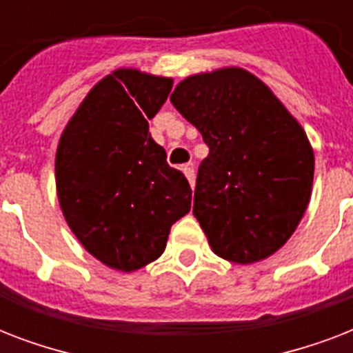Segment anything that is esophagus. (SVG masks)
I'll return each mask as SVG.
<instances>
[{
    "label": "esophagus",
    "instance_id": "1",
    "mask_svg": "<svg viewBox=\"0 0 353 353\" xmlns=\"http://www.w3.org/2000/svg\"><path fill=\"white\" fill-rule=\"evenodd\" d=\"M183 174L187 176L188 183H190V187L194 188V185H196V172H194V166L192 165L183 166Z\"/></svg>",
    "mask_w": 353,
    "mask_h": 353
}]
</instances>
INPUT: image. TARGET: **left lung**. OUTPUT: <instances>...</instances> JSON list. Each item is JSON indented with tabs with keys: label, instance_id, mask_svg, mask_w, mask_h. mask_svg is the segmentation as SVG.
Instances as JSON below:
<instances>
[{
	"label": "left lung",
	"instance_id": "obj_1",
	"mask_svg": "<svg viewBox=\"0 0 353 353\" xmlns=\"http://www.w3.org/2000/svg\"><path fill=\"white\" fill-rule=\"evenodd\" d=\"M170 102L209 146L192 212L212 251L234 263L271 256L295 232L312 196L315 157L302 126L240 68L188 77Z\"/></svg>",
	"mask_w": 353,
	"mask_h": 353
}]
</instances>
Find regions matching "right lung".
Here are the masks:
<instances>
[{
    "label": "right lung",
    "mask_w": 353,
    "mask_h": 353,
    "mask_svg": "<svg viewBox=\"0 0 353 353\" xmlns=\"http://www.w3.org/2000/svg\"><path fill=\"white\" fill-rule=\"evenodd\" d=\"M170 90L172 79L117 69L88 93L58 143L57 192L69 229L124 273L157 260L190 210L187 177L148 133Z\"/></svg>",
    "instance_id": "right-lung-1"
}]
</instances>
